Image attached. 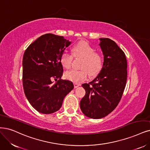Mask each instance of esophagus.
Returning <instances> with one entry per match:
<instances>
[{"instance_id": "esophagus-1", "label": "esophagus", "mask_w": 150, "mask_h": 150, "mask_svg": "<svg viewBox=\"0 0 150 150\" xmlns=\"http://www.w3.org/2000/svg\"><path fill=\"white\" fill-rule=\"evenodd\" d=\"M79 86H80V84H79V83H74V87L75 88H77V87H79Z\"/></svg>"}]
</instances>
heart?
<instances>
[{
  "mask_svg": "<svg viewBox=\"0 0 150 150\" xmlns=\"http://www.w3.org/2000/svg\"><path fill=\"white\" fill-rule=\"evenodd\" d=\"M72 55L64 52L60 57V62L65 69H69L71 67L73 56L81 57V70H71L65 73V78L75 83H79L86 80L88 75H96L102 69L103 57L101 53L95 51L90 44L86 41H80L71 47Z\"/></svg>",
  "mask_w": 150,
  "mask_h": 150,
  "instance_id": "b5f03b06",
  "label": "heart"
}]
</instances>
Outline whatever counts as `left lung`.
<instances>
[{
    "label": "left lung",
    "instance_id": "8db88e82",
    "mask_svg": "<svg viewBox=\"0 0 150 150\" xmlns=\"http://www.w3.org/2000/svg\"><path fill=\"white\" fill-rule=\"evenodd\" d=\"M104 54L103 68L89 83L82 85L86 94L80 103L82 112L91 119H101L117 107L122 96L127 78L125 53L114 41L101 38Z\"/></svg>",
    "mask_w": 150,
    "mask_h": 150
}]
</instances>
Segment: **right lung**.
<instances>
[{
    "instance_id": "right-lung-1",
    "label": "right lung",
    "mask_w": 150,
    "mask_h": 150,
    "mask_svg": "<svg viewBox=\"0 0 150 150\" xmlns=\"http://www.w3.org/2000/svg\"><path fill=\"white\" fill-rule=\"evenodd\" d=\"M70 43L63 36L49 33L38 38L24 52V92L31 106L42 114L57 111L74 88L71 81L61 79L64 70L60 57Z\"/></svg>"
}]
</instances>
